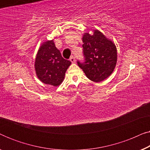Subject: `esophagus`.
<instances>
[{"mask_svg":"<svg viewBox=\"0 0 150 150\" xmlns=\"http://www.w3.org/2000/svg\"><path fill=\"white\" fill-rule=\"evenodd\" d=\"M69 60H70V61L72 63H75V61H76V60H75V58L73 56H71V57H70V59H69Z\"/></svg>","mask_w":150,"mask_h":150,"instance_id":"34e87169","label":"esophagus"}]
</instances>
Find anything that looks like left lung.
<instances>
[{
    "label": "left lung",
    "instance_id": "8db88e82",
    "mask_svg": "<svg viewBox=\"0 0 150 150\" xmlns=\"http://www.w3.org/2000/svg\"><path fill=\"white\" fill-rule=\"evenodd\" d=\"M83 54L85 61L78 65L91 81L100 83L109 77L117 64L116 46L97 29L93 34L85 33L83 36Z\"/></svg>",
    "mask_w": 150,
    "mask_h": 150
}]
</instances>
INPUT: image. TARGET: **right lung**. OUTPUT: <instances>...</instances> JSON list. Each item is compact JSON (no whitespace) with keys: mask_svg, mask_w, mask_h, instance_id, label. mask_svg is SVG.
I'll return each instance as SVG.
<instances>
[{"mask_svg":"<svg viewBox=\"0 0 150 150\" xmlns=\"http://www.w3.org/2000/svg\"><path fill=\"white\" fill-rule=\"evenodd\" d=\"M71 61L63 59L54 41L48 40L41 45L35 61L36 75L42 83L54 87L60 85Z\"/></svg>","mask_w":150,"mask_h":150,"instance_id":"1","label":"right lung"}]
</instances>
